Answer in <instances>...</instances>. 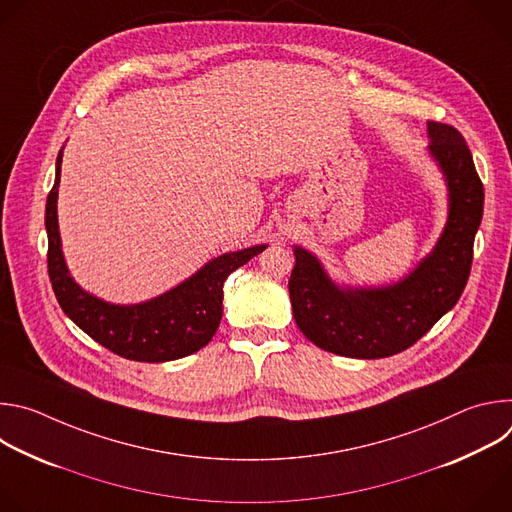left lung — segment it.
Segmentation results:
<instances>
[{"label":"left lung","instance_id":"obj_1","mask_svg":"<svg viewBox=\"0 0 512 512\" xmlns=\"http://www.w3.org/2000/svg\"><path fill=\"white\" fill-rule=\"evenodd\" d=\"M429 152L450 188V218L433 253L401 283L381 289H338L316 257L296 247L289 300L304 336L318 348L352 358H385L413 346L468 283L474 237L482 221L484 186L464 135L427 121Z\"/></svg>","mask_w":512,"mask_h":512}]
</instances>
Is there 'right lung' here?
I'll list each match as a JSON object with an SVG mask.
<instances>
[{
    "instance_id": "1",
    "label": "right lung",
    "mask_w": 512,
    "mask_h": 512,
    "mask_svg": "<svg viewBox=\"0 0 512 512\" xmlns=\"http://www.w3.org/2000/svg\"><path fill=\"white\" fill-rule=\"evenodd\" d=\"M62 152L56 160V180L46 200L48 275L62 312L95 342L129 360L166 362L188 356L210 342L223 318V285L227 277L261 253L265 245L212 259L196 275L168 294L137 306L105 304L70 279L64 265L56 198Z\"/></svg>"
}]
</instances>
